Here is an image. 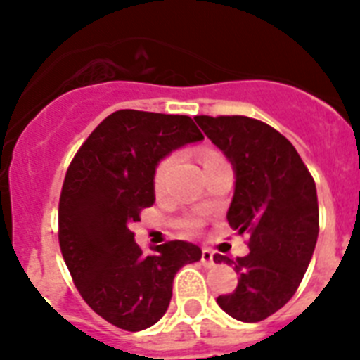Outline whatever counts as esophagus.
I'll return each mask as SVG.
<instances>
[{
    "instance_id": "1",
    "label": "esophagus",
    "mask_w": 360,
    "mask_h": 360,
    "mask_svg": "<svg viewBox=\"0 0 360 360\" xmlns=\"http://www.w3.org/2000/svg\"><path fill=\"white\" fill-rule=\"evenodd\" d=\"M202 263L205 267H213L214 265V254L209 248H203L202 250Z\"/></svg>"
}]
</instances>
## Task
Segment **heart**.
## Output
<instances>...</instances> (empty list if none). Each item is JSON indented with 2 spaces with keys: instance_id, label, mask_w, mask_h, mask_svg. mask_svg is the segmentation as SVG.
<instances>
[{
  "instance_id": "1",
  "label": "heart",
  "mask_w": 360,
  "mask_h": 360,
  "mask_svg": "<svg viewBox=\"0 0 360 360\" xmlns=\"http://www.w3.org/2000/svg\"><path fill=\"white\" fill-rule=\"evenodd\" d=\"M200 160H202L203 168H209V166H213V164L222 162V160H224V157H222L219 151H214V149H209V147H205V149H202V151H200ZM175 164H177V157H175V155H168V157H164L162 160L157 164V168H155V175H153V185H155V188H157V191H162L164 186L168 185L169 175H172V172H174ZM198 226H200V222L194 219L185 220V222H183V228H186V230H196Z\"/></svg>"
}]
</instances>
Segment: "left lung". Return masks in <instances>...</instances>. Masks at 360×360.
Masks as SVG:
<instances>
[{"instance_id":"1","label":"left lung","mask_w":360,"mask_h":360,"mask_svg":"<svg viewBox=\"0 0 360 360\" xmlns=\"http://www.w3.org/2000/svg\"><path fill=\"white\" fill-rule=\"evenodd\" d=\"M194 120L236 169L226 219L239 236H250V254H214V263H233L239 274L236 290L217 302L231 318L256 323L284 307L307 273L319 233L316 183L291 141L271 124L245 115Z\"/></svg>"}]
</instances>
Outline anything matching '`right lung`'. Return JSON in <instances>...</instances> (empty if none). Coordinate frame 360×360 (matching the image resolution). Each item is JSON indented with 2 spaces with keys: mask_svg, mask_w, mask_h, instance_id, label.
Segmentation results:
<instances>
[{
  "mask_svg": "<svg viewBox=\"0 0 360 360\" xmlns=\"http://www.w3.org/2000/svg\"><path fill=\"white\" fill-rule=\"evenodd\" d=\"M203 134L188 115L117 110L72 158L59 196V246L84 301L108 323L143 330L162 318L174 276L202 257L200 246L168 240L147 256L130 222L155 203L160 158Z\"/></svg>",
  "mask_w": 360,
  "mask_h": 360,
  "instance_id": "1",
  "label": "right lung"
}]
</instances>
